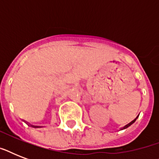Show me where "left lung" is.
<instances>
[{
	"mask_svg": "<svg viewBox=\"0 0 159 159\" xmlns=\"http://www.w3.org/2000/svg\"><path fill=\"white\" fill-rule=\"evenodd\" d=\"M138 117H139V116H137V117H136V118H135V119H134V120H132V121H131L130 123H129V124H128V125H125V126H124L123 128H121V129H120V130H122V129H126V128H128L129 126H130V125H132V124H134V122H135V120H137V118H138Z\"/></svg>",
	"mask_w": 159,
	"mask_h": 159,
	"instance_id": "left-lung-1",
	"label": "left lung"
}]
</instances>
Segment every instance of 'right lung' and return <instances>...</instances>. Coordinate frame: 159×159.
<instances>
[{
    "instance_id": "add662e5",
    "label": "right lung",
    "mask_w": 159,
    "mask_h": 159,
    "mask_svg": "<svg viewBox=\"0 0 159 159\" xmlns=\"http://www.w3.org/2000/svg\"><path fill=\"white\" fill-rule=\"evenodd\" d=\"M27 124H28V122H27ZM30 126H32V127H34V128H39V126H35V125H30Z\"/></svg>"
}]
</instances>
